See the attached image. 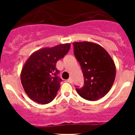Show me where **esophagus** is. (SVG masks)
<instances>
[{
  "label": "esophagus",
  "mask_w": 135,
  "mask_h": 135,
  "mask_svg": "<svg viewBox=\"0 0 135 135\" xmlns=\"http://www.w3.org/2000/svg\"><path fill=\"white\" fill-rule=\"evenodd\" d=\"M68 82L69 83H72V80H71V78H69V79L68 80Z\"/></svg>",
  "instance_id": "34e87169"
}]
</instances>
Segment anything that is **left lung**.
Returning <instances> with one entry per match:
<instances>
[{"label":"left lung","instance_id":"8db88e82","mask_svg":"<svg viewBox=\"0 0 135 135\" xmlns=\"http://www.w3.org/2000/svg\"><path fill=\"white\" fill-rule=\"evenodd\" d=\"M74 53L84 76L82 88L76 86L84 99L97 101L108 93L115 78V65L109 53L100 45L90 42H74Z\"/></svg>","mask_w":135,"mask_h":135}]
</instances>
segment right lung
<instances>
[{
	"instance_id": "add662e5",
	"label": "right lung",
	"mask_w": 135,
	"mask_h": 135,
	"mask_svg": "<svg viewBox=\"0 0 135 135\" xmlns=\"http://www.w3.org/2000/svg\"><path fill=\"white\" fill-rule=\"evenodd\" d=\"M70 44L41 49L32 53L21 72V81L30 98L40 104H47L55 98L61 78L56 68L57 61L68 53Z\"/></svg>"
}]
</instances>
